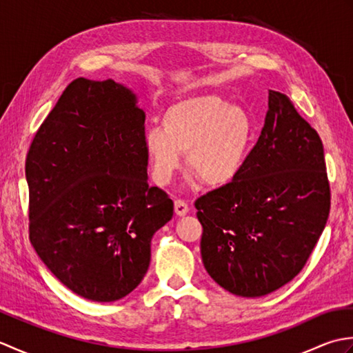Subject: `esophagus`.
Masks as SVG:
<instances>
[{
  "label": "esophagus",
  "mask_w": 353,
  "mask_h": 353,
  "mask_svg": "<svg viewBox=\"0 0 353 353\" xmlns=\"http://www.w3.org/2000/svg\"><path fill=\"white\" fill-rule=\"evenodd\" d=\"M188 211H190V208H188V205L185 203L183 200H181V199L174 200V212H176V215L183 216V215L188 214Z\"/></svg>",
  "instance_id": "1"
}]
</instances>
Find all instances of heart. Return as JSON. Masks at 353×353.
<instances>
[{
  "mask_svg": "<svg viewBox=\"0 0 353 353\" xmlns=\"http://www.w3.org/2000/svg\"><path fill=\"white\" fill-rule=\"evenodd\" d=\"M253 121L249 112L215 94L179 100L165 110L162 129L144 134V152L153 181L165 186L182 165L212 188L232 183L249 159Z\"/></svg>",
  "mask_w": 353,
  "mask_h": 353,
  "instance_id": "b5f03b06",
  "label": "heart"
}]
</instances>
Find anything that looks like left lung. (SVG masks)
<instances>
[{
	"mask_svg": "<svg viewBox=\"0 0 353 353\" xmlns=\"http://www.w3.org/2000/svg\"><path fill=\"white\" fill-rule=\"evenodd\" d=\"M196 208L201 261L221 288L261 297L301 272L326 226L331 191L321 139L287 95L270 91L241 174Z\"/></svg>",
	"mask_w": 353,
	"mask_h": 353,
	"instance_id": "obj_1",
	"label": "left lung"
}]
</instances>
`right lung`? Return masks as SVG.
<instances>
[{"mask_svg": "<svg viewBox=\"0 0 353 353\" xmlns=\"http://www.w3.org/2000/svg\"><path fill=\"white\" fill-rule=\"evenodd\" d=\"M145 114L114 80L76 79L37 130L26 161L30 241L66 288L115 302L138 287L172 200L148 185Z\"/></svg>", "mask_w": 353, "mask_h": 353, "instance_id": "right-lung-1", "label": "right lung"}]
</instances>
